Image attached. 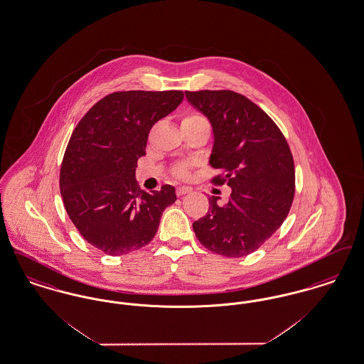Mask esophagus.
<instances>
[{
    "mask_svg": "<svg viewBox=\"0 0 364 364\" xmlns=\"http://www.w3.org/2000/svg\"><path fill=\"white\" fill-rule=\"evenodd\" d=\"M190 187H178L177 190H176V193H177V196H181V195H186V193H190L191 192Z\"/></svg>",
    "mask_w": 364,
    "mask_h": 364,
    "instance_id": "obj_1",
    "label": "esophagus"
}]
</instances>
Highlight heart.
Instances as JSON below:
<instances>
[{
    "instance_id": "1",
    "label": "heart",
    "mask_w": 364,
    "mask_h": 364,
    "mask_svg": "<svg viewBox=\"0 0 364 364\" xmlns=\"http://www.w3.org/2000/svg\"><path fill=\"white\" fill-rule=\"evenodd\" d=\"M208 122L206 119H205V116H202L200 113H196V112H193V113H190V114H187L184 119H183V122ZM188 172V168H187V165L186 164H178L176 168L173 169V173L177 176V177H184L186 174Z\"/></svg>"
}]
</instances>
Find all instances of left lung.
<instances>
[{
    "instance_id": "left-lung-1",
    "label": "left lung",
    "mask_w": 364,
    "mask_h": 364,
    "mask_svg": "<svg viewBox=\"0 0 364 364\" xmlns=\"http://www.w3.org/2000/svg\"><path fill=\"white\" fill-rule=\"evenodd\" d=\"M214 132L210 165L215 186L232 188L226 205L208 199L205 217L192 224L208 251L240 258L267 242L285 221L294 196V164L277 124L258 105L232 90L186 91Z\"/></svg>"
}]
</instances>
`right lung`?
<instances>
[{
	"mask_svg": "<svg viewBox=\"0 0 364 364\" xmlns=\"http://www.w3.org/2000/svg\"><path fill=\"white\" fill-rule=\"evenodd\" d=\"M184 92L116 91L94 105L70 135L60 191L70 221L86 242L117 257L147 245L164 210L176 202L172 186L151 193L135 180L151 127L181 104Z\"/></svg>",
	"mask_w": 364,
	"mask_h": 364,
	"instance_id": "right-lung-1",
	"label": "right lung"
}]
</instances>
